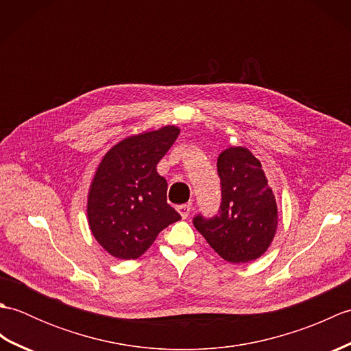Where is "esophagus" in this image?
Wrapping results in <instances>:
<instances>
[{"label": "esophagus", "mask_w": 351, "mask_h": 351, "mask_svg": "<svg viewBox=\"0 0 351 351\" xmlns=\"http://www.w3.org/2000/svg\"><path fill=\"white\" fill-rule=\"evenodd\" d=\"M176 210H178V213L181 214L182 219H187L189 215H190V210H191V208H190V205H185V204H184V205H178Z\"/></svg>", "instance_id": "1"}]
</instances>
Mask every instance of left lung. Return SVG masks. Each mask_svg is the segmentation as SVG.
I'll list each match as a JSON object with an SVG mask.
<instances>
[{
  "instance_id": "obj_1",
  "label": "left lung",
  "mask_w": 351,
  "mask_h": 351,
  "mask_svg": "<svg viewBox=\"0 0 351 351\" xmlns=\"http://www.w3.org/2000/svg\"><path fill=\"white\" fill-rule=\"evenodd\" d=\"M221 202L217 214L195 215L193 225L228 263L243 264L268 249L278 228V206L261 162L245 147L219 155Z\"/></svg>"
}]
</instances>
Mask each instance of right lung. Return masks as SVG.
<instances>
[{"label": "right lung", "instance_id": "obj_1", "mask_svg": "<svg viewBox=\"0 0 351 351\" xmlns=\"http://www.w3.org/2000/svg\"><path fill=\"white\" fill-rule=\"evenodd\" d=\"M180 134L164 126L122 140L104 156L88 193V225L110 255L136 259L164 228L181 219L167 204V181L156 164Z\"/></svg>", "mask_w": 351, "mask_h": 351}]
</instances>
